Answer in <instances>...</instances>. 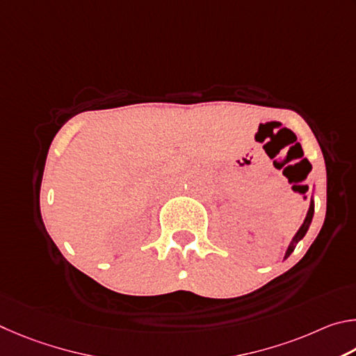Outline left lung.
Returning a JSON list of instances; mask_svg holds the SVG:
<instances>
[{
    "label": "left lung",
    "mask_w": 356,
    "mask_h": 356,
    "mask_svg": "<svg viewBox=\"0 0 356 356\" xmlns=\"http://www.w3.org/2000/svg\"><path fill=\"white\" fill-rule=\"evenodd\" d=\"M313 216H314V198H311V203H309L307 217H305V220H303V223L300 225V228L297 229V233L294 234V238H292L291 244L288 245V250H286V253H284V259L288 258L292 252H294L296 245L305 238V234H307L308 228H309V225H311V220H313Z\"/></svg>",
    "instance_id": "8db88e82"
}]
</instances>
